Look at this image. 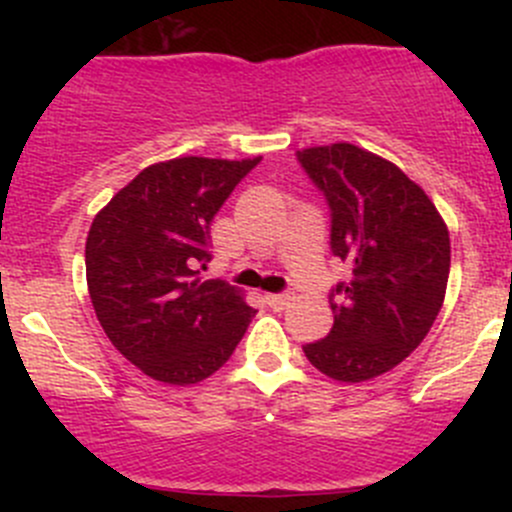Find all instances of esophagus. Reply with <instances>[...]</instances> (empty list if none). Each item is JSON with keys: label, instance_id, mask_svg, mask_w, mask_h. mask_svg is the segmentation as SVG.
<instances>
[{"label": "esophagus", "instance_id": "esophagus-1", "mask_svg": "<svg viewBox=\"0 0 512 512\" xmlns=\"http://www.w3.org/2000/svg\"><path fill=\"white\" fill-rule=\"evenodd\" d=\"M265 302L270 304L272 309H277V312H280V309H285L289 302H292V297H289V294H265Z\"/></svg>", "mask_w": 512, "mask_h": 512}]
</instances>
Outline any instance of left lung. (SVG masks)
Segmentation results:
<instances>
[{
	"mask_svg": "<svg viewBox=\"0 0 512 512\" xmlns=\"http://www.w3.org/2000/svg\"><path fill=\"white\" fill-rule=\"evenodd\" d=\"M332 210V252L352 277L329 294L334 327L304 356L344 384L374 379L406 359L443 307L451 237L421 185L391 160L332 143L297 151Z\"/></svg>",
	"mask_w": 512,
	"mask_h": 512,
	"instance_id": "8db88e82",
	"label": "left lung"
}]
</instances>
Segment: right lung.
<instances>
[{"label":"right lung","instance_id":"add662e5","mask_svg":"<svg viewBox=\"0 0 512 512\" xmlns=\"http://www.w3.org/2000/svg\"><path fill=\"white\" fill-rule=\"evenodd\" d=\"M260 160L153 163L91 223V304L113 347L151 379L173 386L208 379L255 317L237 287L200 282L198 265L210 260V223Z\"/></svg>","mask_w":512,"mask_h":512}]
</instances>
